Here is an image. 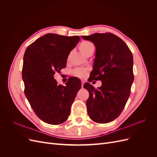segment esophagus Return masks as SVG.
<instances>
[{"instance_id":"esophagus-1","label":"esophagus","mask_w":157,"mask_h":157,"mask_svg":"<svg viewBox=\"0 0 157 157\" xmlns=\"http://www.w3.org/2000/svg\"><path fill=\"white\" fill-rule=\"evenodd\" d=\"M81 82H82V87H83V86H84V80H82Z\"/></svg>"}]
</instances>
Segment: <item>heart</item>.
Masks as SVG:
<instances>
[{
	"label": "heart",
	"mask_w": 157,
	"mask_h": 157,
	"mask_svg": "<svg viewBox=\"0 0 157 157\" xmlns=\"http://www.w3.org/2000/svg\"><path fill=\"white\" fill-rule=\"evenodd\" d=\"M78 49L84 56H86L89 53H90V52L94 51V47L91 42L84 40L82 42H80V44L78 45ZM73 73L76 77L83 78L85 77V75H86L87 69L84 68H77L73 70Z\"/></svg>",
	"instance_id": "heart-1"
}]
</instances>
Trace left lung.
Listing matches in <instances>:
<instances>
[{
	"mask_svg": "<svg viewBox=\"0 0 157 157\" xmlns=\"http://www.w3.org/2000/svg\"><path fill=\"white\" fill-rule=\"evenodd\" d=\"M82 38L96 48L90 80H100L102 83L98 89L88 82L84 84L90 94L88 114L96 122H110L121 115L130 96L134 81L133 56L125 42L112 33H94Z\"/></svg>",
	"mask_w": 157,
	"mask_h": 157,
	"instance_id": "obj_1",
	"label": "left lung"
}]
</instances>
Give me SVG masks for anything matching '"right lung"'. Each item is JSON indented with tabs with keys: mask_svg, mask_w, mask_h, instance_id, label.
Masks as SVG:
<instances>
[{
	"mask_svg": "<svg viewBox=\"0 0 157 157\" xmlns=\"http://www.w3.org/2000/svg\"><path fill=\"white\" fill-rule=\"evenodd\" d=\"M80 40L78 36L48 33L27 47L22 69L25 94L36 116L50 124L67 121L81 82L71 78L66 86L58 85L56 72L65 68L71 51ZM77 80V84L74 82Z\"/></svg>",
	"mask_w": 157,
	"mask_h": 157,
	"instance_id": "obj_1",
	"label": "right lung"
}]
</instances>
